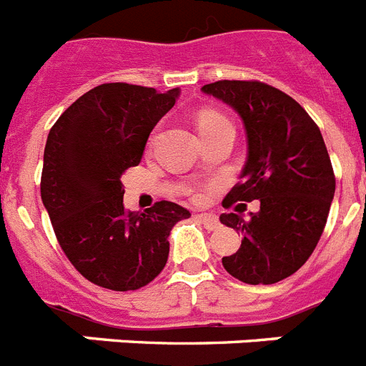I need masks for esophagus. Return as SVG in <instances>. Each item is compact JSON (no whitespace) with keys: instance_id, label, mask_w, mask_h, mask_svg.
Instances as JSON below:
<instances>
[{"instance_id":"1","label":"esophagus","mask_w":366,"mask_h":366,"mask_svg":"<svg viewBox=\"0 0 366 366\" xmlns=\"http://www.w3.org/2000/svg\"><path fill=\"white\" fill-rule=\"evenodd\" d=\"M196 218H198V220L204 224L205 229H209V231H214V229H218V227H220V222H218V218L214 217V214L202 213V214H198Z\"/></svg>"}]
</instances>
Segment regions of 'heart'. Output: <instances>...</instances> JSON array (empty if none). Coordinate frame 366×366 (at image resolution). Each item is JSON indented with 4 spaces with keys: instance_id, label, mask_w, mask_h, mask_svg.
<instances>
[{
    "instance_id": "1",
    "label": "heart",
    "mask_w": 366,
    "mask_h": 366,
    "mask_svg": "<svg viewBox=\"0 0 366 366\" xmlns=\"http://www.w3.org/2000/svg\"><path fill=\"white\" fill-rule=\"evenodd\" d=\"M220 120H226V118L220 117V114H217V112H204V114L198 118V129H202V127H207V126H213V124H217V122H220Z\"/></svg>"
}]
</instances>
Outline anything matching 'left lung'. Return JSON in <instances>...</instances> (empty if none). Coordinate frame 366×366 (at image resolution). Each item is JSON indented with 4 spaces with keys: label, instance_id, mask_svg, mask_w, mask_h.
Returning a JSON list of instances; mask_svg holds the SVG:
<instances>
[{
    "label": "left lung",
    "instance_id": "left-lung-1",
    "mask_svg": "<svg viewBox=\"0 0 366 366\" xmlns=\"http://www.w3.org/2000/svg\"><path fill=\"white\" fill-rule=\"evenodd\" d=\"M202 90L237 111L248 139L240 183L222 205L261 204L249 218L239 205V213L220 214L222 224L242 233L240 248L222 264L248 285H272L307 261L326 226L335 174L322 133L296 99L261 81L224 79Z\"/></svg>",
    "mask_w": 366,
    "mask_h": 366
}]
</instances>
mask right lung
<instances>
[{
    "instance_id": "add662e5",
    "label": "right lung",
    "mask_w": 366,
    "mask_h": 366,
    "mask_svg": "<svg viewBox=\"0 0 366 366\" xmlns=\"http://www.w3.org/2000/svg\"><path fill=\"white\" fill-rule=\"evenodd\" d=\"M161 94L105 83L83 94L49 129L40 196L62 252L94 285L137 290L161 274L172 227L190 213L157 202L144 213L124 209L122 174L137 167L152 129L176 103Z\"/></svg>"
}]
</instances>
